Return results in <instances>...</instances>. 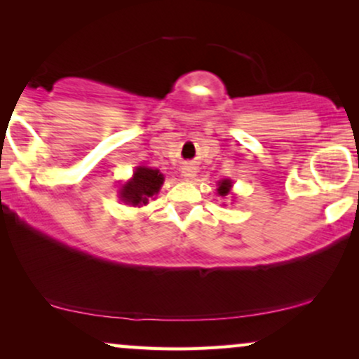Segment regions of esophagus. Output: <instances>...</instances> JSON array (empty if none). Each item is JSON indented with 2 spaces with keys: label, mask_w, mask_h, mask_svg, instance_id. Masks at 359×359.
I'll use <instances>...</instances> for the list:
<instances>
[{
  "label": "esophagus",
  "mask_w": 359,
  "mask_h": 359,
  "mask_svg": "<svg viewBox=\"0 0 359 359\" xmlns=\"http://www.w3.org/2000/svg\"><path fill=\"white\" fill-rule=\"evenodd\" d=\"M195 174H197V167L192 165V164H185L182 167V175L185 179H194Z\"/></svg>",
  "instance_id": "34e87169"
}]
</instances>
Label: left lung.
Returning <instances> with one entry per match:
<instances>
[{"label":"left lung","mask_w":359,"mask_h":359,"mask_svg":"<svg viewBox=\"0 0 359 359\" xmlns=\"http://www.w3.org/2000/svg\"><path fill=\"white\" fill-rule=\"evenodd\" d=\"M229 189H231V182L229 180H222V182L218 184V195H222V197H224V195H228Z\"/></svg>","instance_id":"1"}]
</instances>
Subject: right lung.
I'll list each match as a JSON object with an SVG mask.
<instances>
[{
    "instance_id": "right-lung-1",
    "label": "right lung",
    "mask_w": 359,
    "mask_h": 359,
    "mask_svg": "<svg viewBox=\"0 0 359 359\" xmlns=\"http://www.w3.org/2000/svg\"><path fill=\"white\" fill-rule=\"evenodd\" d=\"M164 177L157 169L151 167H137L135 177L121 190V198L130 205H146L149 198L159 192Z\"/></svg>"
}]
</instances>
